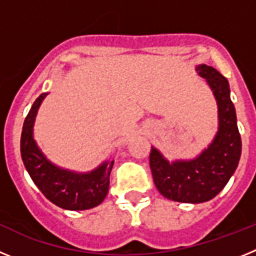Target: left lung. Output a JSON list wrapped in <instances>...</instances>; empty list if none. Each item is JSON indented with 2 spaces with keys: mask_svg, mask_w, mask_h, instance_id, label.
<instances>
[{
  "mask_svg": "<svg viewBox=\"0 0 256 256\" xmlns=\"http://www.w3.org/2000/svg\"><path fill=\"white\" fill-rule=\"evenodd\" d=\"M212 87L218 104L219 130L209 148L195 160L169 162L151 148L150 168L156 188L164 198L178 202H205L224 188L241 156V136L236 110L230 101L228 80L214 68H196Z\"/></svg>",
  "mask_w": 256,
  "mask_h": 256,
  "instance_id": "left-lung-1",
  "label": "left lung"
}]
</instances>
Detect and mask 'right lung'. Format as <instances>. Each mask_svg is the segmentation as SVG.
Masks as SVG:
<instances>
[{
  "label": "right lung",
  "instance_id": "right-lung-1",
  "mask_svg": "<svg viewBox=\"0 0 256 256\" xmlns=\"http://www.w3.org/2000/svg\"><path fill=\"white\" fill-rule=\"evenodd\" d=\"M46 94H42L34 101L24 120L20 140L22 162L36 186L58 206L68 210H86L97 206L108 195L114 162H104L94 172L86 174L64 170L51 164L38 150L33 140L36 114Z\"/></svg>",
  "mask_w": 256,
  "mask_h": 256
}]
</instances>
